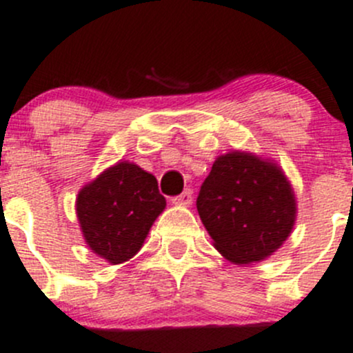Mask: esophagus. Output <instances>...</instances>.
Masks as SVG:
<instances>
[{"label": "esophagus", "mask_w": 353, "mask_h": 353, "mask_svg": "<svg viewBox=\"0 0 353 353\" xmlns=\"http://www.w3.org/2000/svg\"><path fill=\"white\" fill-rule=\"evenodd\" d=\"M191 201H193V191L191 190H184L179 196L172 198L174 205H183V207H190Z\"/></svg>", "instance_id": "obj_1"}]
</instances>
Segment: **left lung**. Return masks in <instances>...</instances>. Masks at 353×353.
<instances>
[{
    "label": "left lung",
    "instance_id": "obj_1",
    "mask_svg": "<svg viewBox=\"0 0 353 353\" xmlns=\"http://www.w3.org/2000/svg\"><path fill=\"white\" fill-rule=\"evenodd\" d=\"M196 208L219 253L238 265L278 252L296 221L295 191L281 167L239 150L215 159Z\"/></svg>",
    "mask_w": 353,
    "mask_h": 353
}]
</instances>
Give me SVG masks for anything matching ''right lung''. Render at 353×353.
<instances>
[{
	"label": "right lung",
	"mask_w": 353,
	"mask_h": 353,
	"mask_svg": "<svg viewBox=\"0 0 353 353\" xmlns=\"http://www.w3.org/2000/svg\"><path fill=\"white\" fill-rule=\"evenodd\" d=\"M165 205L155 176L121 160L82 186L75 200V214L85 245L117 265L141 250Z\"/></svg>",
	"instance_id": "1"
}]
</instances>
